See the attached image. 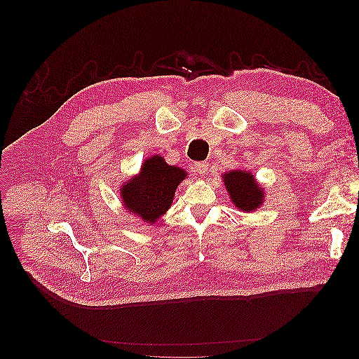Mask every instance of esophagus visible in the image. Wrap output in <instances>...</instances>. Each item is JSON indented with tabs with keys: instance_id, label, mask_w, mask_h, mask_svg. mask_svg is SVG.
Wrapping results in <instances>:
<instances>
[{
	"instance_id": "1",
	"label": "esophagus",
	"mask_w": 359,
	"mask_h": 359,
	"mask_svg": "<svg viewBox=\"0 0 359 359\" xmlns=\"http://www.w3.org/2000/svg\"><path fill=\"white\" fill-rule=\"evenodd\" d=\"M194 168H196V170H197L200 175H206L208 170H209V163L208 162H197L194 165Z\"/></svg>"
}]
</instances>
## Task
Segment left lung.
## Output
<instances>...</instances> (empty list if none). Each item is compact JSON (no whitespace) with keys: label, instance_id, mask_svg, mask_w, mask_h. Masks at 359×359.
Listing matches in <instances>:
<instances>
[{"label":"left lung","instance_id":"left-lung-1","mask_svg":"<svg viewBox=\"0 0 359 359\" xmlns=\"http://www.w3.org/2000/svg\"><path fill=\"white\" fill-rule=\"evenodd\" d=\"M224 181L228 193L238 209L243 212H250L259 209L263 203L264 194L262 187L254 181V177L245 170H232L224 175Z\"/></svg>","mask_w":359,"mask_h":359}]
</instances>
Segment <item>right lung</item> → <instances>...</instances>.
Here are the masks:
<instances>
[{
	"label": "right lung",
	"instance_id": "add662e5",
	"mask_svg": "<svg viewBox=\"0 0 359 359\" xmlns=\"http://www.w3.org/2000/svg\"><path fill=\"white\" fill-rule=\"evenodd\" d=\"M185 174L184 169L169 166L162 156L156 155L147 159L140 175L121 189L127 210L139 215L147 224L156 222L169 209L177 187Z\"/></svg>",
	"mask_w": 359,
	"mask_h": 359
}]
</instances>
